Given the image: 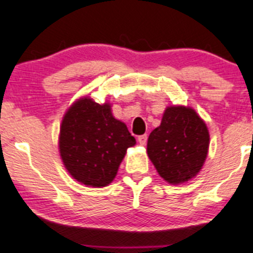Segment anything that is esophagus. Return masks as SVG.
Instances as JSON below:
<instances>
[{"instance_id":"obj_1","label":"esophagus","mask_w":253,"mask_h":253,"mask_svg":"<svg viewBox=\"0 0 253 253\" xmlns=\"http://www.w3.org/2000/svg\"><path fill=\"white\" fill-rule=\"evenodd\" d=\"M147 141H148L147 134H142V136L138 137V142H139V144H141V145L147 144Z\"/></svg>"}]
</instances>
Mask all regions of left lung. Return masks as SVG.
<instances>
[{"label": "left lung", "mask_w": 253, "mask_h": 253, "mask_svg": "<svg viewBox=\"0 0 253 253\" xmlns=\"http://www.w3.org/2000/svg\"><path fill=\"white\" fill-rule=\"evenodd\" d=\"M208 147V129L196 111L171 106L165 110L160 126L149 134L147 152L165 181L181 183L200 172Z\"/></svg>", "instance_id": "8db88e82"}]
</instances>
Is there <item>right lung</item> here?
<instances>
[{
  "label": "right lung",
  "instance_id": "add662e5",
  "mask_svg": "<svg viewBox=\"0 0 253 253\" xmlns=\"http://www.w3.org/2000/svg\"><path fill=\"white\" fill-rule=\"evenodd\" d=\"M136 139L115 119L109 104L83 98L66 112L60 131V153L66 169L86 186L104 187L117 174L127 148Z\"/></svg>",
  "mask_w": 253,
  "mask_h": 253
}]
</instances>
